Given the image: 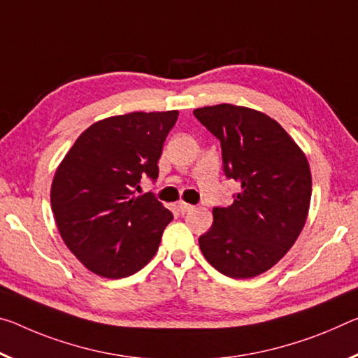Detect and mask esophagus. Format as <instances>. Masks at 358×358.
Returning a JSON list of instances; mask_svg holds the SVG:
<instances>
[{
	"label": "esophagus",
	"mask_w": 358,
	"mask_h": 358,
	"mask_svg": "<svg viewBox=\"0 0 358 358\" xmlns=\"http://www.w3.org/2000/svg\"><path fill=\"white\" fill-rule=\"evenodd\" d=\"M178 208L181 213H188V212H191V210H194V206H191V203H186V202H180Z\"/></svg>",
	"instance_id": "1"
}]
</instances>
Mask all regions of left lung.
Returning <instances> with one entry per match:
<instances>
[{
  "label": "left lung",
  "instance_id": "8db88e82",
  "mask_svg": "<svg viewBox=\"0 0 358 358\" xmlns=\"http://www.w3.org/2000/svg\"><path fill=\"white\" fill-rule=\"evenodd\" d=\"M221 143L223 169L241 191L229 207L213 208L199 237L202 255L231 279H252L279 263L309 213L308 157L279 122L247 106L221 103L194 110Z\"/></svg>",
  "mask_w": 358,
  "mask_h": 358
}]
</instances>
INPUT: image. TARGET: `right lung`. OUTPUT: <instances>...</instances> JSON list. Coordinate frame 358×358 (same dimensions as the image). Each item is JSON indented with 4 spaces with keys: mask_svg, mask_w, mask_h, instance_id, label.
I'll return each mask as SVG.
<instances>
[{
    "mask_svg": "<svg viewBox=\"0 0 358 358\" xmlns=\"http://www.w3.org/2000/svg\"><path fill=\"white\" fill-rule=\"evenodd\" d=\"M178 111H135L94 122L57 167L50 207L70 252L94 274L122 279L155 257L173 215L141 177L156 180Z\"/></svg>",
    "mask_w": 358,
    "mask_h": 358,
    "instance_id": "right-lung-1",
    "label": "right lung"
}]
</instances>
